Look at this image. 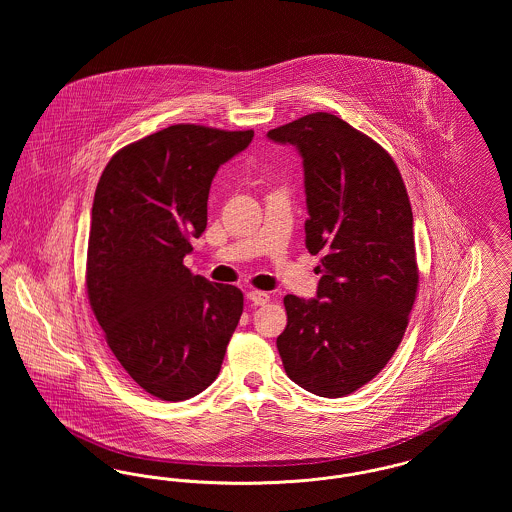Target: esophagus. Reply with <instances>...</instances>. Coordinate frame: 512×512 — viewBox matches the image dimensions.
<instances>
[{
  "label": "esophagus",
  "instance_id": "34e87169",
  "mask_svg": "<svg viewBox=\"0 0 512 512\" xmlns=\"http://www.w3.org/2000/svg\"><path fill=\"white\" fill-rule=\"evenodd\" d=\"M247 299H249L253 305H265V303H268L270 295L265 292H259V290H251V292H247Z\"/></svg>",
  "mask_w": 512,
  "mask_h": 512
}]
</instances>
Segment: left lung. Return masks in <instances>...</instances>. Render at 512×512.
<instances>
[{"label":"left lung","instance_id":"1","mask_svg":"<svg viewBox=\"0 0 512 512\" xmlns=\"http://www.w3.org/2000/svg\"><path fill=\"white\" fill-rule=\"evenodd\" d=\"M267 138L303 159L305 245L322 274L317 297H284L276 347L297 386L343 397L388 365L409 324L418 288L409 195L390 153L336 115L311 113Z\"/></svg>","mask_w":512,"mask_h":512}]
</instances>
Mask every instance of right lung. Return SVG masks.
<instances>
[{
  "mask_svg": "<svg viewBox=\"0 0 512 512\" xmlns=\"http://www.w3.org/2000/svg\"><path fill=\"white\" fill-rule=\"evenodd\" d=\"M253 130L174 124L122 147L99 178L86 290L107 345L128 376L163 401H184L219 376L244 293L184 267L207 228L220 165Z\"/></svg>",
  "mask_w": 512,
  "mask_h": 512,
  "instance_id": "1",
  "label": "right lung"
}]
</instances>
